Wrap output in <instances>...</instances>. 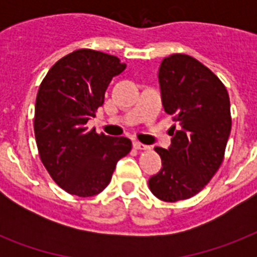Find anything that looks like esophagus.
I'll use <instances>...</instances> for the list:
<instances>
[{
    "label": "esophagus",
    "instance_id": "1",
    "mask_svg": "<svg viewBox=\"0 0 257 257\" xmlns=\"http://www.w3.org/2000/svg\"><path fill=\"white\" fill-rule=\"evenodd\" d=\"M133 147L139 151H148L149 149V145H145V144H141L139 141H133Z\"/></svg>",
    "mask_w": 257,
    "mask_h": 257
}]
</instances>
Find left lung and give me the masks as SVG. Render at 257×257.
I'll use <instances>...</instances> for the list:
<instances>
[{"instance_id":"left-lung-1","label":"left lung","mask_w":257,"mask_h":257,"mask_svg":"<svg viewBox=\"0 0 257 257\" xmlns=\"http://www.w3.org/2000/svg\"><path fill=\"white\" fill-rule=\"evenodd\" d=\"M161 102L173 116L168 149L156 147L163 168L149 189L163 201L199 193L223 163L231 133V104L223 82L187 54H172L159 68Z\"/></svg>"}]
</instances>
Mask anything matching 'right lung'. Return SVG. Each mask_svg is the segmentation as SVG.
Here are the masks:
<instances>
[{"label": "right lung", "instance_id": "obj_1", "mask_svg": "<svg viewBox=\"0 0 257 257\" xmlns=\"http://www.w3.org/2000/svg\"><path fill=\"white\" fill-rule=\"evenodd\" d=\"M125 68L116 56L80 49L58 60L40 85L34 112L38 153L52 179L70 195L104 191L117 161L132 149L126 137L86 128L112 78Z\"/></svg>", "mask_w": 257, "mask_h": 257}]
</instances>
